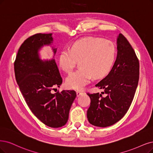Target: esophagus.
Masks as SVG:
<instances>
[{
	"label": "esophagus",
	"instance_id": "obj_1",
	"mask_svg": "<svg viewBox=\"0 0 153 153\" xmlns=\"http://www.w3.org/2000/svg\"><path fill=\"white\" fill-rule=\"evenodd\" d=\"M76 93H77V97H80L81 95H82L83 94V93L81 92L80 91H77Z\"/></svg>",
	"mask_w": 153,
	"mask_h": 153
}]
</instances>
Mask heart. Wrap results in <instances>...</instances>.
<instances>
[{"mask_svg": "<svg viewBox=\"0 0 153 153\" xmlns=\"http://www.w3.org/2000/svg\"><path fill=\"white\" fill-rule=\"evenodd\" d=\"M116 47L109 40L96 37L79 39L71 49L62 50L59 55V64L66 73H71L77 61L80 67L67 78L68 88L81 90L90 81L92 76L102 78L108 74L114 64Z\"/></svg>", "mask_w": 153, "mask_h": 153, "instance_id": "1", "label": "heart"}]
</instances>
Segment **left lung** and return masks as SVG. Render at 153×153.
<instances>
[{
  "label": "left lung",
  "mask_w": 153,
  "mask_h": 153,
  "mask_svg": "<svg viewBox=\"0 0 153 153\" xmlns=\"http://www.w3.org/2000/svg\"><path fill=\"white\" fill-rule=\"evenodd\" d=\"M117 56L111 71L96 84L104 92L89 93V122L106 127L114 125L126 114L132 102L139 79V62L131 45L122 34L117 38ZM106 94L103 97L102 94Z\"/></svg>",
  "instance_id": "obj_1"
}]
</instances>
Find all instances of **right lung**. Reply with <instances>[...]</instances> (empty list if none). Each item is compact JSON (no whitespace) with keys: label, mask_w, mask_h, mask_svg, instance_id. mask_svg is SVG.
Instances as JSON below:
<instances>
[{"label":"right lung","mask_w":153,"mask_h":153,"mask_svg":"<svg viewBox=\"0 0 153 153\" xmlns=\"http://www.w3.org/2000/svg\"><path fill=\"white\" fill-rule=\"evenodd\" d=\"M52 33H37L22 43L14 62L17 83L28 107L45 125L53 128L64 126L76 93L63 90L53 94L52 90L62 83L54 59L43 60L38 51L53 42ZM55 54L56 48H53Z\"/></svg>","instance_id":"1"}]
</instances>
